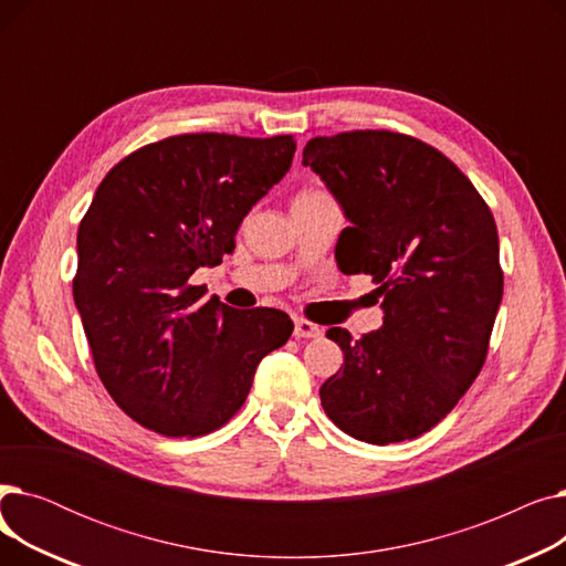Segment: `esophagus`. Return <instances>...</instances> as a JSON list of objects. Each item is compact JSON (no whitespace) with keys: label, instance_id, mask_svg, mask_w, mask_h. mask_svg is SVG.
<instances>
[{"label":"esophagus","instance_id":"esophagus-1","mask_svg":"<svg viewBox=\"0 0 566 566\" xmlns=\"http://www.w3.org/2000/svg\"><path fill=\"white\" fill-rule=\"evenodd\" d=\"M321 328L316 323L307 321V318H295V325H293V335L298 339H314V337H321Z\"/></svg>","mask_w":566,"mask_h":566}]
</instances>
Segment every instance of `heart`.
<instances>
[{
	"instance_id": "1",
	"label": "heart",
	"mask_w": 566,
	"mask_h": 566,
	"mask_svg": "<svg viewBox=\"0 0 566 566\" xmlns=\"http://www.w3.org/2000/svg\"><path fill=\"white\" fill-rule=\"evenodd\" d=\"M305 197H310V195H323V192H316V190H307V192H303Z\"/></svg>"
}]
</instances>
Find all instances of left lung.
Wrapping results in <instances>:
<instances>
[{"mask_svg": "<svg viewBox=\"0 0 566 566\" xmlns=\"http://www.w3.org/2000/svg\"><path fill=\"white\" fill-rule=\"evenodd\" d=\"M350 227L336 252L346 275H371L380 331L344 350L321 385L325 415L348 436L412 440L448 415L484 367L502 301L497 229L468 176L438 148L390 130L314 137L303 148Z\"/></svg>", "mask_w": 566, "mask_h": 566, "instance_id": "left-lung-1", "label": "left lung"}]
</instances>
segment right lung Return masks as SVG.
Returning a JSON list of instances; mask_svg holds the SVG:
<instances>
[{"mask_svg": "<svg viewBox=\"0 0 566 566\" xmlns=\"http://www.w3.org/2000/svg\"><path fill=\"white\" fill-rule=\"evenodd\" d=\"M293 154L291 135L190 133L142 146L103 178L77 231L73 298L105 390L137 424L169 438L220 429L263 355L291 337L284 312L201 301L190 277L235 248Z\"/></svg>", "mask_w": 566, "mask_h": 566, "instance_id": "obj_1", "label": "right lung"}]
</instances>
